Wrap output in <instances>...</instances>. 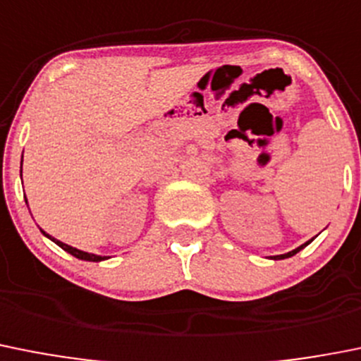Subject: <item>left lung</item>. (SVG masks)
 <instances>
[{"label":"left lung","mask_w":361,"mask_h":361,"mask_svg":"<svg viewBox=\"0 0 361 361\" xmlns=\"http://www.w3.org/2000/svg\"><path fill=\"white\" fill-rule=\"evenodd\" d=\"M312 241H313V240L306 241V243H302V245H300V247H297V249L290 250V252H286V254H279V256H270V259H286V257H292V256H295V254L299 252V250H302L304 247H308L310 243H312Z\"/></svg>","instance_id":"left-lung-1"}]
</instances>
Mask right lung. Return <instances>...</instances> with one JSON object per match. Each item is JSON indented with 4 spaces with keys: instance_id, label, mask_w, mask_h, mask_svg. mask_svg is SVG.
<instances>
[{
    "instance_id": "right-lung-1",
    "label": "right lung",
    "mask_w": 361,
    "mask_h": 361,
    "mask_svg": "<svg viewBox=\"0 0 361 361\" xmlns=\"http://www.w3.org/2000/svg\"><path fill=\"white\" fill-rule=\"evenodd\" d=\"M21 173H23V159H21ZM25 200H26V197H25ZM42 234H44V236L48 238V240H51L53 243H57V245L61 247L62 250H66V252H69V254H71V256L78 257V259H82V261H94V263H100V261L109 259L107 256H98V254L84 252V250H80V249H75V247L68 245V243H64V241H61V240H57V238H53V236H49V234H46L44 231H42Z\"/></svg>"
}]
</instances>
